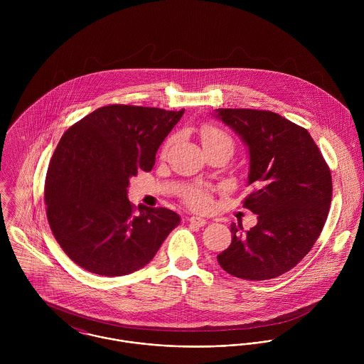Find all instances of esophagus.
I'll return each mask as SVG.
<instances>
[{"label":"esophagus","mask_w":364,"mask_h":364,"mask_svg":"<svg viewBox=\"0 0 364 364\" xmlns=\"http://www.w3.org/2000/svg\"><path fill=\"white\" fill-rule=\"evenodd\" d=\"M189 223L193 224V225H198V227H203L206 224V220L202 218V217H189Z\"/></svg>","instance_id":"1"}]
</instances>
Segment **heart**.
Returning <instances> with one entry per match:
<instances>
[{
	"instance_id": "1",
	"label": "heart",
	"mask_w": 364,
	"mask_h": 364,
	"mask_svg": "<svg viewBox=\"0 0 364 364\" xmlns=\"http://www.w3.org/2000/svg\"><path fill=\"white\" fill-rule=\"evenodd\" d=\"M200 139H202V144L203 147H206L208 144H214V143H220V141H225V143H230L232 146V140L231 137L224 133L223 130H220L218 127L215 126H203L202 130H200ZM171 141H168L165 144V149H168ZM186 202L191 208H196V210H205L210 206L211 203V199H210V195H208L206 191H202V189H195L192 191L188 198H186Z\"/></svg>"
}]
</instances>
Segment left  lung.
Returning a JSON list of instances; mask_svg holds the SVG:
<instances>
[{
	"label": "left lung",
	"mask_w": 364,
	"mask_h": 364,
	"mask_svg": "<svg viewBox=\"0 0 364 364\" xmlns=\"http://www.w3.org/2000/svg\"><path fill=\"white\" fill-rule=\"evenodd\" d=\"M214 116L248 146L251 193L244 208L258 214L245 232L231 225L232 241L217 260L240 279H274L318 240L332 199L331 171L310 133L274 112L217 109Z\"/></svg>",
	"instance_id": "obj_1"
}]
</instances>
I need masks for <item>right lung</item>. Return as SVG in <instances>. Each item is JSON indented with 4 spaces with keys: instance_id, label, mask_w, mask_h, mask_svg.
<instances>
[{
    "instance_id": "right-lung-1",
    "label": "right lung",
    "mask_w": 364,
    "mask_h": 364,
    "mask_svg": "<svg viewBox=\"0 0 364 364\" xmlns=\"http://www.w3.org/2000/svg\"><path fill=\"white\" fill-rule=\"evenodd\" d=\"M178 112L134 105L102 106L73 124L50 159L46 214L68 258L101 276H123L154 258L181 217L127 199L129 179L151 171L156 153L181 120Z\"/></svg>"
}]
</instances>
